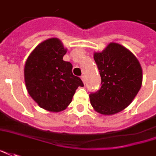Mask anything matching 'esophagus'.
Wrapping results in <instances>:
<instances>
[{
    "mask_svg": "<svg viewBox=\"0 0 156 156\" xmlns=\"http://www.w3.org/2000/svg\"><path fill=\"white\" fill-rule=\"evenodd\" d=\"M81 80H82V81H83V83L86 84V82H87V77H86V76H81Z\"/></svg>",
    "mask_w": 156,
    "mask_h": 156,
    "instance_id": "1",
    "label": "esophagus"
}]
</instances>
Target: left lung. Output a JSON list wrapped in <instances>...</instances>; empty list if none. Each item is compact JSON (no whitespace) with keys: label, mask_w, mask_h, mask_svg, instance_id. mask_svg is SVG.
<instances>
[{"label":"left lung","mask_w":156,"mask_h":156,"mask_svg":"<svg viewBox=\"0 0 156 156\" xmlns=\"http://www.w3.org/2000/svg\"><path fill=\"white\" fill-rule=\"evenodd\" d=\"M94 60L101 76V87L90 93L91 105L102 115L116 114L132 103L141 88V65L129 50L117 43L95 52Z\"/></svg>","instance_id":"obj_1"}]
</instances>
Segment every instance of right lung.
I'll return each instance as SVG.
<instances>
[{
    "label": "right lung",
    "instance_id": "add662e5",
    "mask_svg": "<svg viewBox=\"0 0 156 156\" xmlns=\"http://www.w3.org/2000/svg\"><path fill=\"white\" fill-rule=\"evenodd\" d=\"M66 51L59 40L48 39L35 47L24 67L29 94L51 112L66 109L78 87L84 86L80 77L73 75L72 64L63 60Z\"/></svg>",
    "mask_w": 156,
    "mask_h": 156
}]
</instances>
